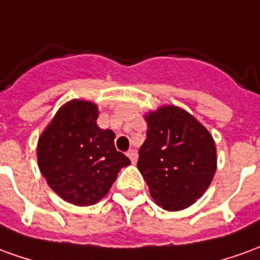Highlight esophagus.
<instances>
[{"label":"esophagus","instance_id":"34e87169","mask_svg":"<svg viewBox=\"0 0 260 260\" xmlns=\"http://www.w3.org/2000/svg\"><path fill=\"white\" fill-rule=\"evenodd\" d=\"M126 156L129 157L132 163H136V160H138V153H136L134 149H131V150H128V153H126Z\"/></svg>","mask_w":260,"mask_h":260}]
</instances>
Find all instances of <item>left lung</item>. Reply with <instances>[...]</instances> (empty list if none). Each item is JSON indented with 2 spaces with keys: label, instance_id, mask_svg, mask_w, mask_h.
Masks as SVG:
<instances>
[{
  "label": "left lung",
  "instance_id": "1",
  "mask_svg": "<svg viewBox=\"0 0 260 260\" xmlns=\"http://www.w3.org/2000/svg\"><path fill=\"white\" fill-rule=\"evenodd\" d=\"M146 139L138 169L157 206L180 211L206 193L217 170V148L204 125L176 105L145 114Z\"/></svg>",
  "mask_w": 260,
  "mask_h": 260
}]
</instances>
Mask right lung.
Here are the masks:
<instances>
[{
    "instance_id": "obj_1",
    "label": "right lung",
    "mask_w": 260,
    "mask_h": 260,
    "mask_svg": "<svg viewBox=\"0 0 260 260\" xmlns=\"http://www.w3.org/2000/svg\"><path fill=\"white\" fill-rule=\"evenodd\" d=\"M99 107L70 100L59 108L38 141L42 176L60 199L74 206L97 204L118 172L131 160L114 145L115 134L97 125Z\"/></svg>"
}]
</instances>
